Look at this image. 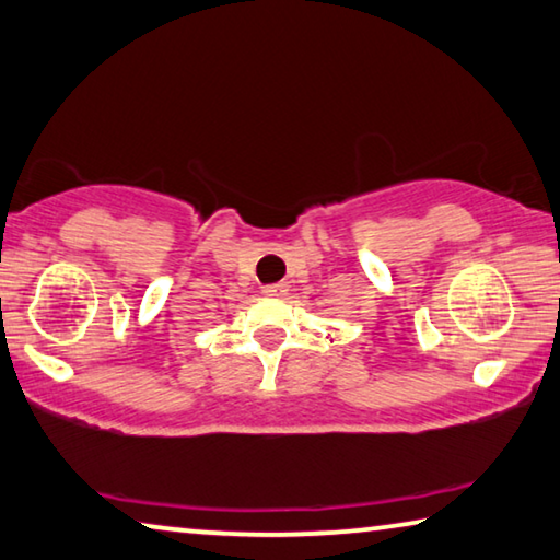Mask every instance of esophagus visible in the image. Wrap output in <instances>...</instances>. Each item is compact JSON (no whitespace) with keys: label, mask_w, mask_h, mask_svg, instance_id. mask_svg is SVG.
Wrapping results in <instances>:
<instances>
[{"label":"esophagus","mask_w":560,"mask_h":560,"mask_svg":"<svg viewBox=\"0 0 560 560\" xmlns=\"http://www.w3.org/2000/svg\"><path fill=\"white\" fill-rule=\"evenodd\" d=\"M262 292H265V295H285L288 285H285V282H275V285H265Z\"/></svg>","instance_id":"1"}]
</instances>
